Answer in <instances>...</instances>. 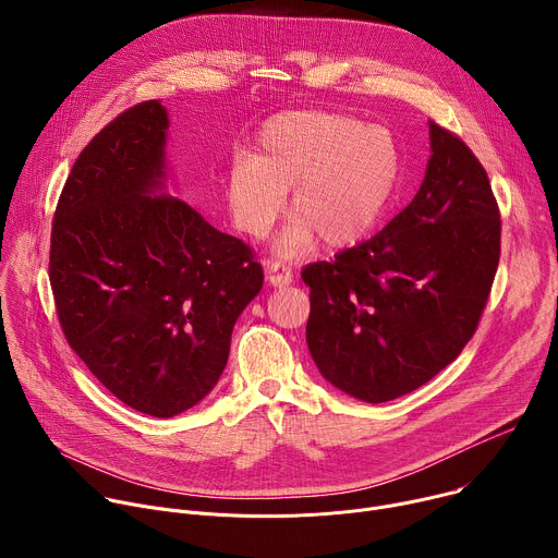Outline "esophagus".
Here are the masks:
<instances>
[{"label":"esophagus","instance_id":"1","mask_svg":"<svg viewBox=\"0 0 558 558\" xmlns=\"http://www.w3.org/2000/svg\"><path fill=\"white\" fill-rule=\"evenodd\" d=\"M267 280L271 287H287L293 282V271L287 267V265H271L269 271H267Z\"/></svg>","mask_w":558,"mask_h":558}]
</instances>
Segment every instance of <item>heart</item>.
<instances>
[{
  "label": "heart",
  "instance_id": "1",
  "mask_svg": "<svg viewBox=\"0 0 558 558\" xmlns=\"http://www.w3.org/2000/svg\"><path fill=\"white\" fill-rule=\"evenodd\" d=\"M397 145L381 125L327 110H293L271 117L252 156L227 172V201L235 227L263 238L291 194L295 214L278 250L295 256L315 235L327 247H347L371 231L397 181Z\"/></svg>",
  "mask_w": 558,
  "mask_h": 558
}]
</instances>
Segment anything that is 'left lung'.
Segmentation results:
<instances>
[{"label":"left lung","instance_id":"left-lung-1","mask_svg":"<svg viewBox=\"0 0 558 558\" xmlns=\"http://www.w3.org/2000/svg\"><path fill=\"white\" fill-rule=\"evenodd\" d=\"M420 192L379 233L302 269L306 344L336 388L368 404L402 397L474 336L501 254L488 174L452 132L428 123Z\"/></svg>","mask_w":558,"mask_h":558}]
</instances>
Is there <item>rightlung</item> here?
I'll return each mask as SVG.
<instances>
[{"mask_svg": "<svg viewBox=\"0 0 558 558\" xmlns=\"http://www.w3.org/2000/svg\"><path fill=\"white\" fill-rule=\"evenodd\" d=\"M168 110L143 101L78 154L57 203L50 287L70 349L130 409L174 417L216 386L263 267L166 190Z\"/></svg>", "mask_w": 558, "mask_h": 558, "instance_id": "add662e5", "label": "right lung"}]
</instances>
